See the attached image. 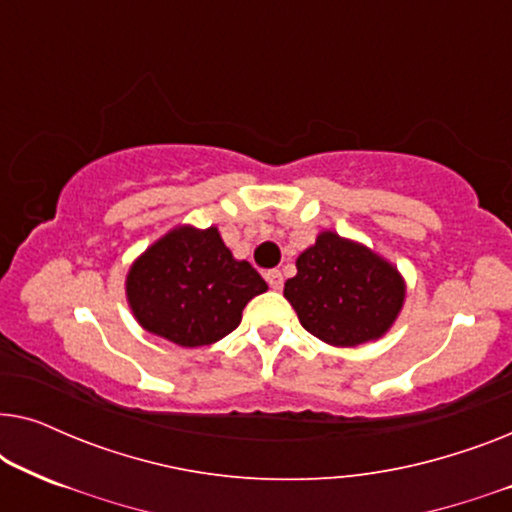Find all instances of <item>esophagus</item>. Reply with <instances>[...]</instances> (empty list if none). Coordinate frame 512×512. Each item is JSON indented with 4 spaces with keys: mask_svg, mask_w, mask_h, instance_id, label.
Wrapping results in <instances>:
<instances>
[{
    "mask_svg": "<svg viewBox=\"0 0 512 512\" xmlns=\"http://www.w3.org/2000/svg\"><path fill=\"white\" fill-rule=\"evenodd\" d=\"M265 282H268V286H270L272 291H279L284 286L282 272H279V270H268V272H265Z\"/></svg>",
    "mask_w": 512,
    "mask_h": 512,
    "instance_id": "1",
    "label": "esophagus"
}]
</instances>
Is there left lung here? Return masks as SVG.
I'll return each mask as SVG.
<instances>
[{
  "label": "left lung",
  "mask_w": 512,
  "mask_h": 512,
  "mask_svg": "<svg viewBox=\"0 0 512 512\" xmlns=\"http://www.w3.org/2000/svg\"><path fill=\"white\" fill-rule=\"evenodd\" d=\"M296 268L284 296L305 331L328 345L377 340L401 312L405 286L394 265L340 235L321 233L298 256Z\"/></svg>",
  "instance_id": "8db88e82"
}]
</instances>
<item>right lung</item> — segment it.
<instances>
[{
	"instance_id": "right-lung-1",
	"label": "right lung",
	"mask_w": 512,
	"mask_h": 512,
	"mask_svg": "<svg viewBox=\"0 0 512 512\" xmlns=\"http://www.w3.org/2000/svg\"><path fill=\"white\" fill-rule=\"evenodd\" d=\"M125 291L146 331L202 347L233 333L268 284L247 261H235L216 228H177L137 258Z\"/></svg>"
}]
</instances>
